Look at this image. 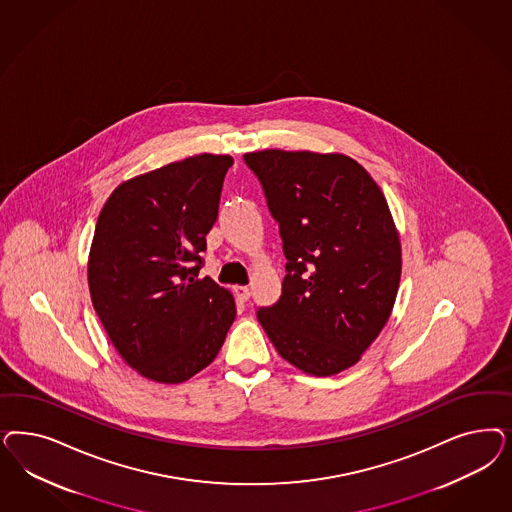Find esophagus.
Instances as JSON below:
<instances>
[{"instance_id":"obj_1","label":"esophagus","mask_w":512,"mask_h":512,"mask_svg":"<svg viewBox=\"0 0 512 512\" xmlns=\"http://www.w3.org/2000/svg\"><path fill=\"white\" fill-rule=\"evenodd\" d=\"M235 294H237V297H239L241 301H248V299H250L248 286H237V288H235Z\"/></svg>"}]
</instances>
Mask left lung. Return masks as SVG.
<instances>
[{
  "label": "left lung",
  "mask_w": 512,
  "mask_h": 512,
  "mask_svg": "<svg viewBox=\"0 0 512 512\" xmlns=\"http://www.w3.org/2000/svg\"><path fill=\"white\" fill-rule=\"evenodd\" d=\"M279 224L282 294L256 316L286 362L328 377L360 360L388 322L401 245L377 182L343 154L243 156Z\"/></svg>",
  "instance_id": "left-lung-1"
}]
</instances>
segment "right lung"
I'll return each mask as SVG.
<instances>
[{
  "instance_id": "obj_1",
  "label": "right lung",
  "mask_w": 512,
  "mask_h": 512,
  "mask_svg": "<svg viewBox=\"0 0 512 512\" xmlns=\"http://www.w3.org/2000/svg\"><path fill=\"white\" fill-rule=\"evenodd\" d=\"M233 158L198 154L122 182L99 213L88 262L92 305L118 354L177 384L213 362L235 301L198 279Z\"/></svg>"
}]
</instances>
